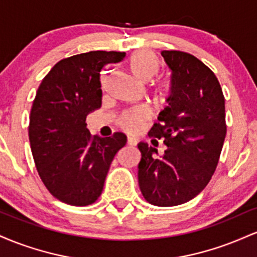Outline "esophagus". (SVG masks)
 <instances>
[{
  "label": "esophagus",
  "mask_w": 257,
  "mask_h": 257,
  "mask_svg": "<svg viewBox=\"0 0 257 257\" xmlns=\"http://www.w3.org/2000/svg\"><path fill=\"white\" fill-rule=\"evenodd\" d=\"M126 144H128L129 146H135V145H137V139L132 138V137H128V140H126Z\"/></svg>",
  "instance_id": "34e87169"
}]
</instances>
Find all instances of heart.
<instances>
[{"instance_id": "obj_1", "label": "heart", "mask_w": 257, "mask_h": 257, "mask_svg": "<svg viewBox=\"0 0 257 257\" xmlns=\"http://www.w3.org/2000/svg\"><path fill=\"white\" fill-rule=\"evenodd\" d=\"M159 70V61L155 53L150 51H139L133 53L128 59V71L131 77L138 83H145L151 79ZM156 95L159 100H166L169 87L166 82H158L155 85ZM146 119V113L143 110H133L123 114L118 120V124L123 131L134 133L139 129L141 123Z\"/></svg>"}]
</instances>
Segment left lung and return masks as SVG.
<instances>
[{"instance_id": "left-lung-1", "label": "left lung", "mask_w": 257, "mask_h": 257, "mask_svg": "<svg viewBox=\"0 0 257 257\" xmlns=\"http://www.w3.org/2000/svg\"><path fill=\"white\" fill-rule=\"evenodd\" d=\"M170 70V95L150 131L152 146L138 145L139 186L150 204L175 206L199 194L216 169L227 126L225 98L215 73L199 59L163 51ZM156 138L166 150L158 156Z\"/></svg>"}]
</instances>
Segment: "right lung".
I'll list each match as a JSON object with an SVG mask.
<instances>
[{"label":"right lung","mask_w":257,"mask_h":257,"mask_svg":"<svg viewBox=\"0 0 257 257\" xmlns=\"http://www.w3.org/2000/svg\"><path fill=\"white\" fill-rule=\"evenodd\" d=\"M124 58V52L93 51L63 59L37 89L29 124L32 156L47 190L66 204L85 206L99 198L126 143L123 133L91 137L85 123L101 106L100 72Z\"/></svg>","instance_id":"right-lung-1"}]
</instances>
